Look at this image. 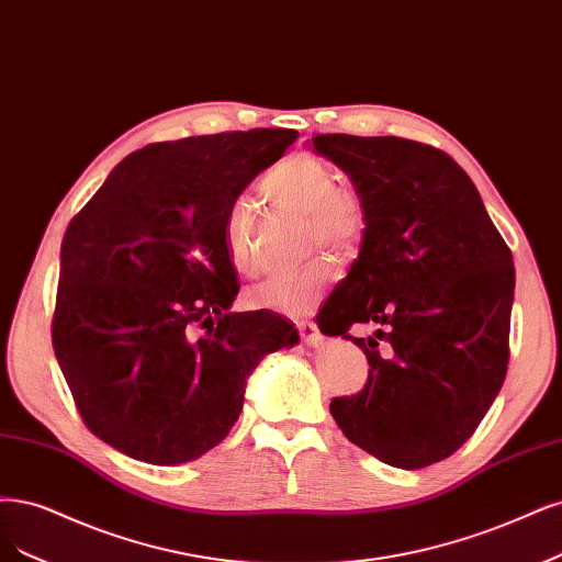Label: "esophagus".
<instances>
[{"instance_id": "obj_1", "label": "esophagus", "mask_w": 562, "mask_h": 562, "mask_svg": "<svg viewBox=\"0 0 562 562\" xmlns=\"http://www.w3.org/2000/svg\"><path fill=\"white\" fill-rule=\"evenodd\" d=\"M297 333H300V337L306 346H321L323 344V335L316 327V323H308V321L297 323Z\"/></svg>"}]
</instances>
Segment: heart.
Here are the masks:
<instances>
[{
    "label": "heart",
    "instance_id": "obj_1",
    "mask_svg": "<svg viewBox=\"0 0 562 562\" xmlns=\"http://www.w3.org/2000/svg\"><path fill=\"white\" fill-rule=\"evenodd\" d=\"M262 192L279 206L304 214V241L308 248L325 246L337 256H348L364 235V206L353 190L337 186L330 165L314 156H290L265 173ZM258 214L246 195L232 200L223 216V244L232 267L254 277L260 269L256 241ZM333 279V265L314 258L288 272H279L248 288L246 302L288 316H302L323 295Z\"/></svg>",
    "mask_w": 562,
    "mask_h": 562
}]
</instances>
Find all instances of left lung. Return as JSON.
Listing matches in <instances>:
<instances>
[{"label":"left lung","mask_w":562,"mask_h":562,"mask_svg":"<svg viewBox=\"0 0 562 562\" xmlns=\"http://www.w3.org/2000/svg\"><path fill=\"white\" fill-rule=\"evenodd\" d=\"M312 146L348 173L364 206L358 260L318 325L360 346L370 374L360 393L335 397L330 414L385 465L428 468L474 435L505 381L512 250L443 150L353 134H316ZM358 322L386 333L351 338Z\"/></svg>","instance_id":"1"}]
</instances>
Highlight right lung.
Instances as JSON below:
<instances>
[{"label":"right lung","instance_id":"1","mask_svg":"<svg viewBox=\"0 0 562 562\" xmlns=\"http://www.w3.org/2000/svg\"><path fill=\"white\" fill-rule=\"evenodd\" d=\"M297 139L295 130L150 144L115 165L60 250L53 348L92 435L150 465H181L237 423L258 362L297 344L239 293L223 244L232 200Z\"/></svg>","mask_w":562,"mask_h":562}]
</instances>
